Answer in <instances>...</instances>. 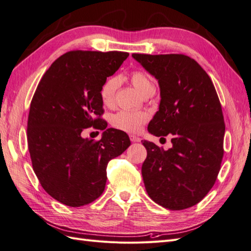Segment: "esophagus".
Masks as SVG:
<instances>
[{
	"mask_svg": "<svg viewBox=\"0 0 251 251\" xmlns=\"http://www.w3.org/2000/svg\"><path fill=\"white\" fill-rule=\"evenodd\" d=\"M130 139L132 142H139L141 139L135 135H130Z\"/></svg>",
	"mask_w": 251,
	"mask_h": 251,
	"instance_id": "obj_1",
	"label": "esophagus"
}]
</instances>
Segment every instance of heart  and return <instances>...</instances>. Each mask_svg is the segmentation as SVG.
Listing matches in <instances>:
<instances>
[{"mask_svg":"<svg viewBox=\"0 0 251 251\" xmlns=\"http://www.w3.org/2000/svg\"><path fill=\"white\" fill-rule=\"evenodd\" d=\"M131 81L134 87L137 89L138 92L142 95L147 94L151 90H155L154 81L149 75L140 70H136L131 74ZM120 85V77L117 75L105 79L100 91V100L104 105H112L115 100L116 91ZM148 115L142 112H132V111H120L116 113L112 118V125L126 132L135 133L139 131L141 126L146 123Z\"/></svg>","mask_w":251,"mask_h":251,"instance_id":"b5f03b06","label":"heart"}]
</instances>
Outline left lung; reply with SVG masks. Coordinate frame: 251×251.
Instances as JSON below:
<instances>
[{
    "label": "left lung",
    "instance_id": "8db88e82",
    "mask_svg": "<svg viewBox=\"0 0 251 251\" xmlns=\"http://www.w3.org/2000/svg\"><path fill=\"white\" fill-rule=\"evenodd\" d=\"M132 56L158 80L161 100L148 130L171 134L164 151L144 140L148 155L141 174L150 198L171 210L199 203L214 186L224 154L225 124L214 83L203 68L184 54Z\"/></svg>",
    "mask_w": 251,
    "mask_h": 251
}]
</instances>
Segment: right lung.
Instances as JSON below:
<instances>
[{
	"instance_id": "1",
	"label": "right lung",
	"mask_w": 251,
	"mask_h": 251,
	"mask_svg": "<svg viewBox=\"0 0 251 251\" xmlns=\"http://www.w3.org/2000/svg\"><path fill=\"white\" fill-rule=\"evenodd\" d=\"M127 52L70 51L44 74L30 103L28 149L41 185L53 199L79 207L100 197L107 165L131 146L126 133L105 128L100 91ZM104 129L100 141L82 139L83 128Z\"/></svg>"
}]
</instances>
